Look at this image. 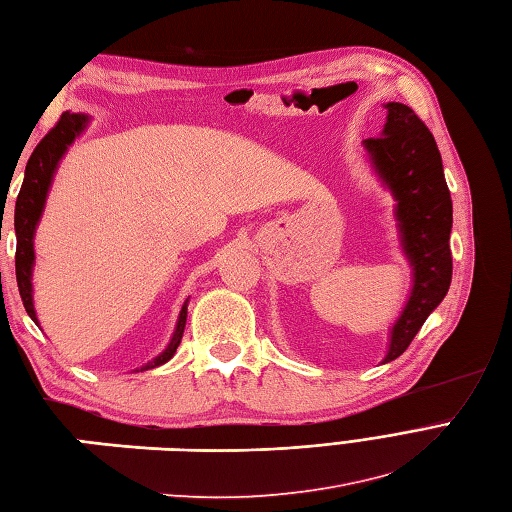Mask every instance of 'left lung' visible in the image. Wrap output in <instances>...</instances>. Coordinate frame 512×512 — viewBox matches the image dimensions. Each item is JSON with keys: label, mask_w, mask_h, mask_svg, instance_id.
Listing matches in <instances>:
<instances>
[{"label": "left lung", "mask_w": 512, "mask_h": 512, "mask_svg": "<svg viewBox=\"0 0 512 512\" xmlns=\"http://www.w3.org/2000/svg\"><path fill=\"white\" fill-rule=\"evenodd\" d=\"M385 109L388 122L383 133L363 144L396 199L403 249L414 267V289L392 328L385 357V361H392L412 344L429 313L449 291L453 208L434 135L407 105L388 102Z\"/></svg>", "instance_id": "obj_1"}]
</instances>
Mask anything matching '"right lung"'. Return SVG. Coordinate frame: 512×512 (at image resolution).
Segmentation results:
<instances>
[{"mask_svg": "<svg viewBox=\"0 0 512 512\" xmlns=\"http://www.w3.org/2000/svg\"><path fill=\"white\" fill-rule=\"evenodd\" d=\"M87 118L81 116V113H70L65 111L59 118V122L48 131V135L34 146V151L30 155V160L26 164V177L24 184H21V190L17 195L15 203V232H17V252H15V271H17V287L21 302H24L28 315L37 322V313H34L32 306V263H34V249H32V236H34V227L39 223V217L43 212V203L45 195H48L50 184H52V175L56 170V164L67 151V146L74 142L78 133L85 129ZM186 315H188V302L181 306L179 320L175 335L170 339L168 348L162 352L160 357H155L153 361L146 363L142 370H151L155 366H162L170 357L177 352V346L184 337V326H186Z\"/></svg>", "mask_w": 512, "mask_h": 512, "instance_id": "right-lung-1", "label": "right lung"}]
</instances>
